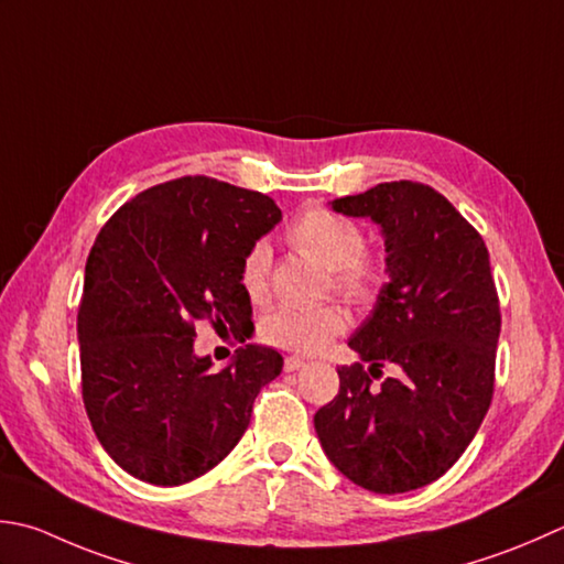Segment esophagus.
I'll return each mask as SVG.
<instances>
[{"label": "esophagus", "mask_w": 564, "mask_h": 564, "mask_svg": "<svg viewBox=\"0 0 564 564\" xmlns=\"http://www.w3.org/2000/svg\"><path fill=\"white\" fill-rule=\"evenodd\" d=\"M303 367H305V359H301V357H285V361H283L285 371H297Z\"/></svg>", "instance_id": "1"}]
</instances>
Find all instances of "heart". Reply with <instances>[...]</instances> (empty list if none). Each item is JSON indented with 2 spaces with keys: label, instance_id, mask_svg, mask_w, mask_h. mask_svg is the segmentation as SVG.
I'll return each instance as SVG.
<instances>
[{
  "label": "heart",
  "instance_id": "b5f03b06",
  "mask_svg": "<svg viewBox=\"0 0 564 564\" xmlns=\"http://www.w3.org/2000/svg\"><path fill=\"white\" fill-rule=\"evenodd\" d=\"M285 239L327 269V283L339 297L351 305H369L379 297L386 267L383 261L364 249L361 229L351 219L327 207H307L285 229ZM271 251L263 241L247 249L239 263V283L253 303H261L269 293ZM347 327V319L337 305H281L261 325V335L273 347L315 355L325 349Z\"/></svg>",
  "mask_w": 564,
  "mask_h": 564
}]
</instances>
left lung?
Instances as JSON below:
<instances>
[{"label": "left lung", "mask_w": 564, "mask_h": 564, "mask_svg": "<svg viewBox=\"0 0 564 564\" xmlns=\"http://www.w3.org/2000/svg\"><path fill=\"white\" fill-rule=\"evenodd\" d=\"M333 209L381 227L389 283L349 337L361 361L337 369L339 393L315 413V433L357 487L421 489L462 457L491 405L501 311L489 251L423 183H379ZM383 366L394 377L377 387Z\"/></svg>", "instance_id": "8db88e82"}]
</instances>
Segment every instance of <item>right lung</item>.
Segmentation results:
<instances>
[{
  "instance_id": "1",
  "label": "right lung",
  "mask_w": 564,
  "mask_h": 564,
  "mask_svg": "<svg viewBox=\"0 0 564 564\" xmlns=\"http://www.w3.org/2000/svg\"><path fill=\"white\" fill-rule=\"evenodd\" d=\"M281 223L269 195L207 175L153 185L99 229L77 311L83 401L99 445L156 487L217 467L245 435L283 357L245 345L225 369L195 355L209 323L251 335L239 263Z\"/></svg>"
}]
</instances>
